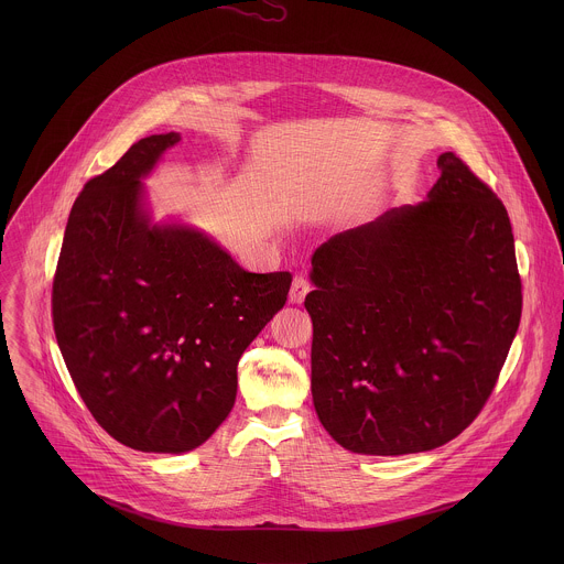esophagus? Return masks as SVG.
I'll return each mask as SVG.
<instances>
[{"label": "esophagus", "instance_id": "1", "mask_svg": "<svg viewBox=\"0 0 564 564\" xmlns=\"http://www.w3.org/2000/svg\"><path fill=\"white\" fill-rule=\"evenodd\" d=\"M308 291H311V282H308L304 275H295V278H293V284H291L289 300H291L293 304H302L304 297L308 295Z\"/></svg>", "mask_w": 564, "mask_h": 564}]
</instances>
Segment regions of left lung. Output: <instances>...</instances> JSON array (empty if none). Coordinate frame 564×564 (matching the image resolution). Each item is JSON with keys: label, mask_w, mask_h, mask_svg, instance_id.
I'll return each instance as SVG.
<instances>
[{"label": "left lung", "mask_w": 564, "mask_h": 564, "mask_svg": "<svg viewBox=\"0 0 564 564\" xmlns=\"http://www.w3.org/2000/svg\"><path fill=\"white\" fill-rule=\"evenodd\" d=\"M416 206L313 253V402L327 434L369 456L430 452L490 398L521 322L501 199L454 152Z\"/></svg>", "instance_id": "1"}]
</instances>
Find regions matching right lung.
<instances>
[{
	"mask_svg": "<svg viewBox=\"0 0 564 564\" xmlns=\"http://www.w3.org/2000/svg\"><path fill=\"white\" fill-rule=\"evenodd\" d=\"M177 141L141 139L84 184L52 289L56 340L86 408L119 443L156 454L191 452L226 421L239 358L293 280L249 273L202 232L150 221L141 177Z\"/></svg>",
	"mask_w": 564,
	"mask_h": 564,
	"instance_id": "1",
	"label": "right lung"
}]
</instances>
